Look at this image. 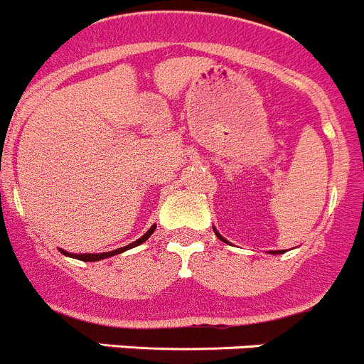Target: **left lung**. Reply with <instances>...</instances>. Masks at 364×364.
I'll return each instance as SVG.
<instances>
[{"label": "left lung", "mask_w": 364, "mask_h": 364, "mask_svg": "<svg viewBox=\"0 0 364 364\" xmlns=\"http://www.w3.org/2000/svg\"><path fill=\"white\" fill-rule=\"evenodd\" d=\"M213 228H214V227H213ZM214 232H216V236H218V237H220V240H221V241H225V243H228V241H227V240H225V237H223V236H221V234H220V232H218V230H216V228H214ZM282 252H284V250H269V254H273V255H279V254H282Z\"/></svg>", "instance_id": "8db88e82"}]
</instances>
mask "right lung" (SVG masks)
Segmentation results:
<instances>
[{
  "label": "right lung",
  "instance_id": "obj_1",
  "mask_svg": "<svg viewBox=\"0 0 364 364\" xmlns=\"http://www.w3.org/2000/svg\"><path fill=\"white\" fill-rule=\"evenodd\" d=\"M155 227H157V225H151V227H150V230H148L146 234H144V236H141L139 240H136V241H134V243L127 245V247H121V248H117V250H112V252H103V254H71V252H65V250H60V252H62V254H64V255H68V257L78 259V261H85V262H95V261H102V259L112 257V255H117V254H123V252H127V250H130V248L137 247V245L144 243V241H146L148 237H150L151 234H154Z\"/></svg>",
  "mask_w": 364,
  "mask_h": 364
}]
</instances>
